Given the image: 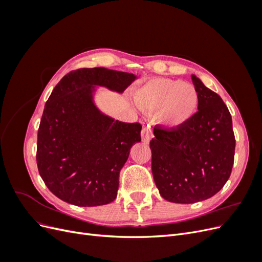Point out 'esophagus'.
<instances>
[{
  "label": "esophagus",
  "instance_id": "34e87169",
  "mask_svg": "<svg viewBox=\"0 0 262 262\" xmlns=\"http://www.w3.org/2000/svg\"><path fill=\"white\" fill-rule=\"evenodd\" d=\"M141 137H142V141L143 142H148L150 139L153 138V132H152V129H150L149 125H146L143 129H142Z\"/></svg>",
  "mask_w": 262,
  "mask_h": 262
}]
</instances>
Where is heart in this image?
Segmentation results:
<instances>
[{
  "mask_svg": "<svg viewBox=\"0 0 262 262\" xmlns=\"http://www.w3.org/2000/svg\"><path fill=\"white\" fill-rule=\"evenodd\" d=\"M137 104L146 113H157L160 122L168 129L188 123L199 107L195 87L178 80L153 78L134 93Z\"/></svg>",
  "mask_w": 262,
  "mask_h": 262,
  "instance_id": "heart-1",
  "label": "heart"
}]
</instances>
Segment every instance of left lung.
<instances>
[{
  "instance_id": "8db88e82",
  "label": "left lung",
  "mask_w": 262,
  "mask_h": 262,
  "mask_svg": "<svg viewBox=\"0 0 262 262\" xmlns=\"http://www.w3.org/2000/svg\"><path fill=\"white\" fill-rule=\"evenodd\" d=\"M199 94L194 117L177 129L155 126L149 142L155 185L165 200L195 203L217 193L231 176L235 136L226 105L191 75Z\"/></svg>"
}]
</instances>
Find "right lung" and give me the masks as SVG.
Returning a JSON list of instances; mask_svg holds the SVG:
<instances>
[{"label":"right lung","instance_id":"add662e5","mask_svg":"<svg viewBox=\"0 0 262 262\" xmlns=\"http://www.w3.org/2000/svg\"><path fill=\"white\" fill-rule=\"evenodd\" d=\"M136 75L105 68L71 71L47 100L38 129L37 166L59 199L78 207L113 202L119 173L142 125L115 120L93 101L95 86L122 93Z\"/></svg>","mask_w":262,"mask_h":262}]
</instances>
